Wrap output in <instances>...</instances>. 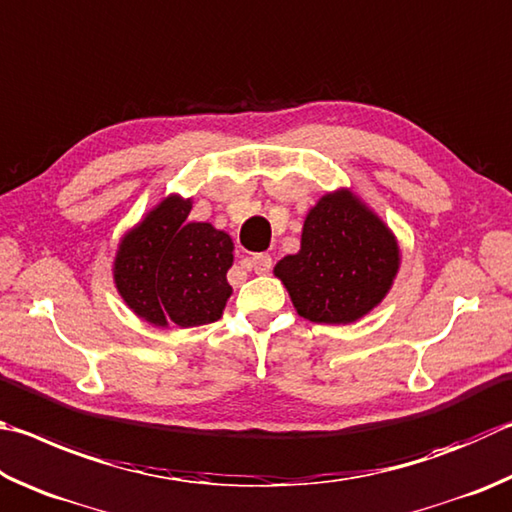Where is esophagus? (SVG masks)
Listing matches in <instances>:
<instances>
[{
    "label": "esophagus",
    "instance_id": "esophagus-1",
    "mask_svg": "<svg viewBox=\"0 0 512 512\" xmlns=\"http://www.w3.org/2000/svg\"><path fill=\"white\" fill-rule=\"evenodd\" d=\"M249 265L251 270H254L256 274H267L272 270V256L270 254H254L249 258Z\"/></svg>",
    "mask_w": 512,
    "mask_h": 512
}]
</instances>
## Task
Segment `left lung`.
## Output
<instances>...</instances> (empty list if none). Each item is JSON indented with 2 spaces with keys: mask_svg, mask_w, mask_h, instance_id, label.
I'll use <instances>...</instances> for the list:
<instances>
[{
  "mask_svg": "<svg viewBox=\"0 0 512 512\" xmlns=\"http://www.w3.org/2000/svg\"><path fill=\"white\" fill-rule=\"evenodd\" d=\"M400 265L393 233L351 191L321 197L301 233V251L276 263L303 319L351 324L387 297Z\"/></svg>",
  "mask_w": 512,
  "mask_h": 512,
  "instance_id": "left-lung-1",
  "label": "left lung"
}]
</instances>
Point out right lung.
<instances>
[{
    "label": "right lung",
    "mask_w": 512,
    "mask_h": 512,
    "mask_svg": "<svg viewBox=\"0 0 512 512\" xmlns=\"http://www.w3.org/2000/svg\"><path fill=\"white\" fill-rule=\"evenodd\" d=\"M188 213L191 200L166 197L116 251V290L155 326L213 324L231 297V238L209 222H188Z\"/></svg>",
    "instance_id": "1"
}]
</instances>
